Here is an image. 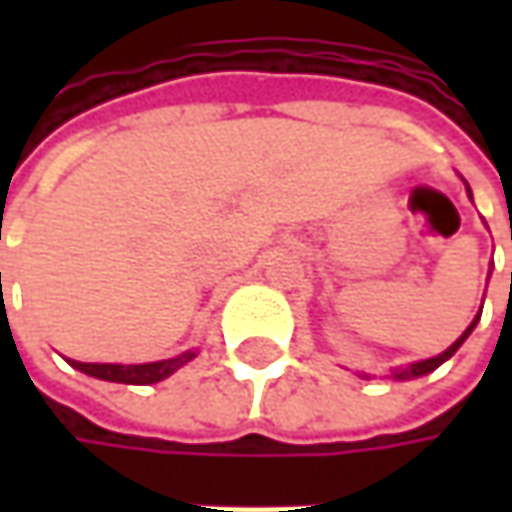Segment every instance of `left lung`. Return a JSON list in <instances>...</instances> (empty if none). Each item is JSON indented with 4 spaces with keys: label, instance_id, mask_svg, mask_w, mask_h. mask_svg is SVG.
Segmentation results:
<instances>
[{
    "label": "left lung",
    "instance_id": "1",
    "mask_svg": "<svg viewBox=\"0 0 512 512\" xmlns=\"http://www.w3.org/2000/svg\"><path fill=\"white\" fill-rule=\"evenodd\" d=\"M467 196H470V199H473V193H470V187H467ZM479 319H482V310H479V313H476V319H473V322H470V327H467V330H464L462 336H459V339H456V342L450 344V347H447V350H444V353H439V356H433V359H424V362H413V364H407V367H396V370H390V376H393V379H396V382H404V379H419V376H427V373H433V370H436V367H439V364L447 362V359H450V356H453V353H456V350H459V347H462L464 339H467V336H470V333H473V327L479 325Z\"/></svg>",
    "mask_w": 512,
    "mask_h": 512
}]
</instances>
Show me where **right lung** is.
<instances>
[{"label":"right lung","mask_w":512,"mask_h":512,"mask_svg":"<svg viewBox=\"0 0 512 512\" xmlns=\"http://www.w3.org/2000/svg\"><path fill=\"white\" fill-rule=\"evenodd\" d=\"M190 359H196V350H185L173 359H162V362H148V364H90V362H73L68 359L76 370L88 373L93 379H102V382H119V384H156L162 379L173 376L179 367H185Z\"/></svg>","instance_id":"obj_1"}]
</instances>
